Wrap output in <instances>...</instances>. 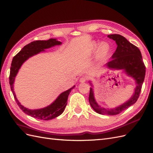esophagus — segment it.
Wrapping results in <instances>:
<instances>
[{"mask_svg": "<svg viewBox=\"0 0 153 153\" xmlns=\"http://www.w3.org/2000/svg\"><path fill=\"white\" fill-rule=\"evenodd\" d=\"M86 80H87V78H86V77H82L80 78L79 81H80L81 82H85Z\"/></svg>", "mask_w": 153, "mask_h": 153, "instance_id": "34e87169", "label": "esophagus"}]
</instances>
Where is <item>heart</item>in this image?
Masks as SVG:
<instances>
[{"label": "heart", "instance_id": "b5f03b06", "mask_svg": "<svg viewBox=\"0 0 153 153\" xmlns=\"http://www.w3.org/2000/svg\"><path fill=\"white\" fill-rule=\"evenodd\" d=\"M97 49L98 51L97 52V58L101 60L105 58L110 53V45L106 42H102L101 43L97 42H93L92 45H91V52H95Z\"/></svg>", "mask_w": 153, "mask_h": 153}]
</instances>
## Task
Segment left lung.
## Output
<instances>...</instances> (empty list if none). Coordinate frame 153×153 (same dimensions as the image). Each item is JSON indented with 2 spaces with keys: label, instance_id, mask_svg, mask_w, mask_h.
I'll return each instance as SVG.
<instances>
[{
  "label": "left lung",
  "instance_id": "obj_1",
  "mask_svg": "<svg viewBox=\"0 0 153 153\" xmlns=\"http://www.w3.org/2000/svg\"><path fill=\"white\" fill-rule=\"evenodd\" d=\"M108 36L115 41L117 47L112 55L111 60L106 63V67L110 69L124 70L128 76L134 78L137 84L131 97L120 106L112 109H105L99 106L95 100L93 89L90 88L89 102L91 108L99 114L113 115L119 114L137 101L144 81L146 67L140 51L137 47L120 34H110Z\"/></svg>",
  "mask_w": 153,
  "mask_h": 153
}]
</instances>
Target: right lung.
<instances>
[{"instance_id": "1", "label": "right lung", "mask_w": 153, "mask_h": 153, "mask_svg": "<svg viewBox=\"0 0 153 153\" xmlns=\"http://www.w3.org/2000/svg\"><path fill=\"white\" fill-rule=\"evenodd\" d=\"M61 44H62V42L57 41L56 39L52 38L48 40L34 41L24 46L22 49L13 58L10 68V77H9L10 78V85L12 93L13 94L16 104H18L21 110L27 115L35 118V119L48 120L54 119V118L62 114L67 106V101L69 94L71 93L72 89H73L75 86L61 94L58 96V97L56 99V101L52 102L51 105L42 109H38V110H29V109L26 108L22 105L16 97L13 88L15 78L22 65L30 57L38 54L39 52L42 51H44V49H45Z\"/></svg>"}]
</instances>
